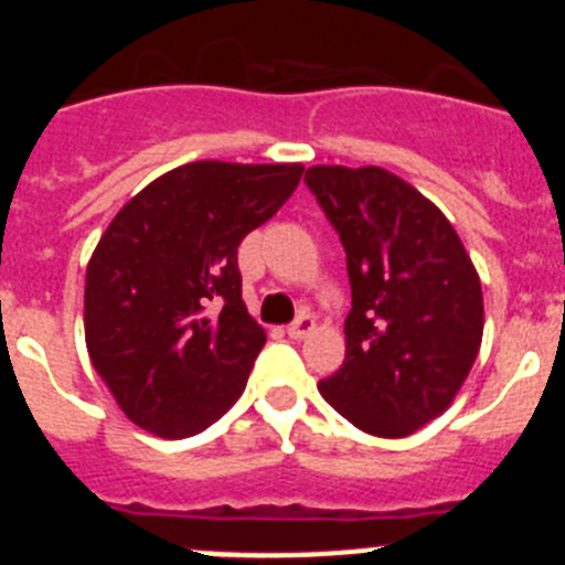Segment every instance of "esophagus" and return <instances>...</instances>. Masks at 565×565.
Wrapping results in <instances>:
<instances>
[{"label": "esophagus", "instance_id": "1", "mask_svg": "<svg viewBox=\"0 0 565 565\" xmlns=\"http://www.w3.org/2000/svg\"><path fill=\"white\" fill-rule=\"evenodd\" d=\"M313 328H317V319H313L308 311H302L297 319H294L291 326H288V337H291V339H306L308 333L313 331Z\"/></svg>", "mask_w": 565, "mask_h": 565}]
</instances>
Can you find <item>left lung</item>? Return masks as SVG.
Instances as JSON below:
<instances>
[{
  "label": "left lung",
  "instance_id": "left-lung-1",
  "mask_svg": "<svg viewBox=\"0 0 565 565\" xmlns=\"http://www.w3.org/2000/svg\"><path fill=\"white\" fill-rule=\"evenodd\" d=\"M351 279L344 362L319 393L353 427L402 438L441 416L472 371L483 297L450 221L379 167H311Z\"/></svg>",
  "mask_w": 565,
  "mask_h": 565
}]
</instances>
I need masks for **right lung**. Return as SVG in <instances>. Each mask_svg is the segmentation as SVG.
I'll return each mask as SVG.
<instances>
[{"label":"right lung","instance_id":"1","mask_svg":"<svg viewBox=\"0 0 565 565\" xmlns=\"http://www.w3.org/2000/svg\"><path fill=\"white\" fill-rule=\"evenodd\" d=\"M299 178V163L198 161L115 214L87 266L84 333L129 422L186 438L237 402L266 344L243 302L237 248Z\"/></svg>","mask_w":565,"mask_h":565}]
</instances>
